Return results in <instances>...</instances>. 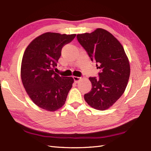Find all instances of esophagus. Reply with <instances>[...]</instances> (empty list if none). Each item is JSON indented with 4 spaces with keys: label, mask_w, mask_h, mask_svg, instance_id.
<instances>
[{
    "label": "esophagus",
    "mask_w": 151,
    "mask_h": 151,
    "mask_svg": "<svg viewBox=\"0 0 151 151\" xmlns=\"http://www.w3.org/2000/svg\"><path fill=\"white\" fill-rule=\"evenodd\" d=\"M73 79H74L75 83H77V82H78V81L81 79V77H77V76H74V77H73Z\"/></svg>",
    "instance_id": "esophagus-1"
}]
</instances>
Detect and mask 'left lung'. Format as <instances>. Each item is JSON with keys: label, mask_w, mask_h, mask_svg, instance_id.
<instances>
[{"label": "left lung", "mask_w": 151, "mask_h": 151, "mask_svg": "<svg viewBox=\"0 0 151 151\" xmlns=\"http://www.w3.org/2000/svg\"><path fill=\"white\" fill-rule=\"evenodd\" d=\"M79 43L91 61L96 62L99 77H90L92 84L84 99L99 110L109 108L124 93L129 79L130 63L122 44L108 31L98 28L91 33L77 35Z\"/></svg>", "instance_id": "8db88e82"}]
</instances>
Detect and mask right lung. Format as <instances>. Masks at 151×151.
<instances>
[{
  "label": "right lung",
  "mask_w": 151,
  "mask_h": 151,
  "mask_svg": "<svg viewBox=\"0 0 151 151\" xmlns=\"http://www.w3.org/2000/svg\"><path fill=\"white\" fill-rule=\"evenodd\" d=\"M76 35L45 33L27 47L22 57L21 77L22 84L33 103L40 108L54 111L65 104L74 79L55 72L61 51Z\"/></svg>",
  "instance_id": "obj_1"
}]
</instances>
